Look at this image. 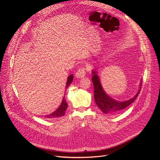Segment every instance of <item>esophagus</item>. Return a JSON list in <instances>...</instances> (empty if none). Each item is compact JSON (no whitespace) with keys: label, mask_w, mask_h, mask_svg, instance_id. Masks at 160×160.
Wrapping results in <instances>:
<instances>
[{"label":"esophagus","mask_w":160,"mask_h":160,"mask_svg":"<svg viewBox=\"0 0 160 160\" xmlns=\"http://www.w3.org/2000/svg\"><path fill=\"white\" fill-rule=\"evenodd\" d=\"M86 69L84 67H80V68H78V70H77V72H76L75 73V76L77 77V78H83L85 76V74H86Z\"/></svg>","instance_id":"1"}]
</instances>
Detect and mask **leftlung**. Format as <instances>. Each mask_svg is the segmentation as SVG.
I'll return each mask as SVG.
<instances>
[{
	"instance_id": "left-lung-1",
	"label": "left lung",
	"mask_w": 160,
	"mask_h": 160,
	"mask_svg": "<svg viewBox=\"0 0 160 160\" xmlns=\"http://www.w3.org/2000/svg\"><path fill=\"white\" fill-rule=\"evenodd\" d=\"M92 81L94 88V99L98 108L105 114L115 115L121 112L135 101L140 92L141 89L133 98L126 101H115L104 92L96 72H92Z\"/></svg>"
}]
</instances>
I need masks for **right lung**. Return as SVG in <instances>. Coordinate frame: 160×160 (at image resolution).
<instances>
[{
    "label": "right lung",
    "mask_w": 160,
    "mask_h": 160,
    "mask_svg": "<svg viewBox=\"0 0 160 160\" xmlns=\"http://www.w3.org/2000/svg\"><path fill=\"white\" fill-rule=\"evenodd\" d=\"M73 79V75H71L68 77V80H67L66 85V89H67L68 87L70 85V83L72 82ZM67 108H68V104L66 102L65 98L64 96V98H62V102H61L60 106L55 111H54L52 113L50 114V115L45 116V117L46 118H58V117H62L65 114V111H66Z\"/></svg>",
    "instance_id": "obj_1"
}]
</instances>
